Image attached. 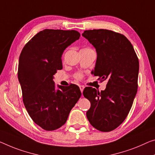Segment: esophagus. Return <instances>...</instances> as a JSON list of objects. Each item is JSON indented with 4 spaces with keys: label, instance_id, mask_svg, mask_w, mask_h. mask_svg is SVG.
I'll use <instances>...</instances> for the list:
<instances>
[{
    "label": "esophagus",
    "instance_id": "obj_1",
    "mask_svg": "<svg viewBox=\"0 0 155 155\" xmlns=\"http://www.w3.org/2000/svg\"><path fill=\"white\" fill-rule=\"evenodd\" d=\"M80 87V91H81V92H83V91H84V87L83 85H80L79 86Z\"/></svg>",
    "mask_w": 155,
    "mask_h": 155
}]
</instances>
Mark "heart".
I'll list each match as a JSON object with an SVG mask.
<instances>
[{
	"label": "heart",
	"instance_id": "b5f03b06",
	"mask_svg": "<svg viewBox=\"0 0 155 155\" xmlns=\"http://www.w3.org/2000/svg\"><path fill=\"white\" fill-rule=\"evenodd\" d=\"M83 49H89V48H83ZM75 78L76 79H78V80H81L82 78V77H83V75H82V74H81V73H77V74L75 75Z\"/></svg>",
	"mask_w": 155,
	"mask_h": 155
}]
</instances>
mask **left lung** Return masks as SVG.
Wrapping results in <instances>:
<instances>
[{
	"label": "left lung",
	"mask_w": 155,
	"mask_h": 155,
	"mask_svg": "<svg viewBox=\"0 0 155 155\" xmlns=\"http://www.w3.org/2000/svg\"><path fill=\"white\" fill-rule=\"evenodd\" d=\"M82 36L96 49L92 74L107 80L104 91L86 87L84 96L91 102L87 117L101 132L118 127L127 117L137 92L139 63L131 42L124 35L104 29L85 30Z\"/></svg>",
	"instance_id": "left-lung-1"
}]
</instances>
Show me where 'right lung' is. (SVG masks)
<instances>
[{"label":"right lung","instance_id":"add662e5","mask_svg":"<svg viewBox=\"0 0 155 155\" xmlns=\"http://www.w3.org/2000/svg\"><path fill=\"white\" fill-rule=\"evenodd\" d=\"M80 37L76 30L46 29L35 35L21 53L18 78L23 104L32 120L45 130L65 124L81 96L77 85H58L56 89L53 81L57 71L62 69L64 51Z\"/></svg>","mask_w":155,"mask_h":155}]
</instances>
